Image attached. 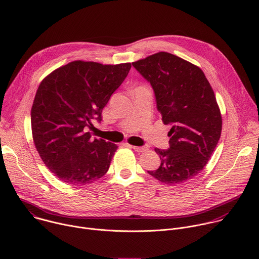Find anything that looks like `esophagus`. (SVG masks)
I'll return each mask as SVG.
<instances>
[{
    "label": "esophagus",
    "mask_w": 259,
    "mask_h": 259,
    "mask_svg": "<svg viewBox=\"0 0 259 259\" xmlns=\"http://www.w3.org/2000/svg\"><path fill=\"white\" fill-rule=\"evenodd\" d=\"M130 147H132V149L135 151V152H137V153H143V152H145L147 149L145 146H133V145H129Z\"/></svg>",
    "instance_id": "obj_1"
}]
</instances>
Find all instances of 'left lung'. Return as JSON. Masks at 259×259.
Instances as JSON below:
<instances>
[{"instance_id":"left-lung-1","label":"left lung","mask_w":259,"mask_h":259,"mask_svg":"<svg viewBox=\"0 0 259 259\" xmlns=\"http://www.w3.org/2000/svg\"><path fill=\"white\" fill-rule=\"evenodd\" d=\"M132 65L151 84L162 121L172 126L169 149H155L160 167L147 172L170 186L186 182L203 170L220 138L223 120L214 92L201 68L167 52Z\"/></svg>"}]
</instances>
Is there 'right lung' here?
<instances>
[{
  "instance_id": "1",
  "label": "right lung",
  "mask_w": 259,
  "mask_h": 259,
  "mask_svg": "<svg viewBox=\"0 0 259 259\" xmlns=\"http://www.w3.org/2000/svg\"><path fill=\"white\" fill-rule=\"evenodd\" d=\"M131 63L103 65L72 61L46 77L35 93L30 121L33 142L47 168L67 184H88L103 176L118 146L91 138L92 120L121 86Z\"/></svg>"
}]
</instances>
